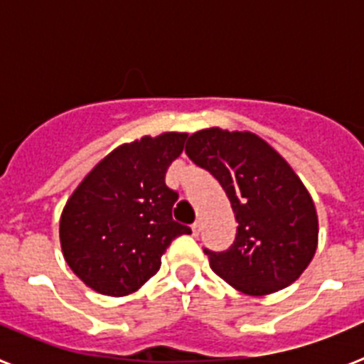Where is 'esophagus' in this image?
Listing matches in <instances>:
<instances>
[{
	"instance_id": "1",
	"label": "esophagus",
	"mask_w": 364,
	"mask_h": 364,
	"mask_svg": "<svg viewBox=\"0 0 364 364\" xmlns=\"http://www.w3.org/2000/svg\"><path fill=\"white\" fill-rule=\"evenodd\" d=\"M191 231H193V235H195V237H198V233H200V222H195V224H193L191 226Z\"/></svg>"
}]
</instances>
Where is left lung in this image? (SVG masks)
<instances>
[{
    "mask_svg": "<svg viewBox=\"0 0 364 364\" xmlns=\"http://www.w3.org/2000/svg\"><path fill=\"white\" fill-rule=\"evenodd\" d=\"M186 153L220 182L239 222L226 252L204 250L211 269L255 297L297 281L317 250L319 222L290 164L257 134L218 127L191 134Z\"/></svg>",
    "mask_w": 364,
    "mask_h": 364,
    "instance_id": "1",
    "label": "left lung"
}]
</instances>
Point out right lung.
<instances>
[{
	"label": "right lung",
	"instance_id": "right-lung-1",
	"mask_svg": "<svg viewBox=\"0 0 364 364\" xmlns=\"http://www.w3.org/2000/svg\"><path fill=\"white\" fill-rule=\"evenodd\" d=\"M188 134L144 136L117 147L74 189L60 218L67 264L98 294L136 291L160 269L162 255L188 226L173 220L178 193L166 186L167 167Z\"/></svg>",
	"mask_w": 364,
	"mask_h": 364
}]
</instances>
